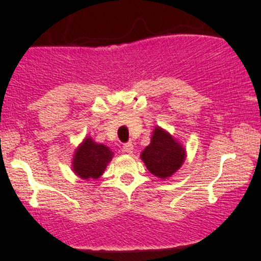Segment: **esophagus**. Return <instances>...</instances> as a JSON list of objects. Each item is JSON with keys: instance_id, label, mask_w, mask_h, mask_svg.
<instances>
[{"instance_id": "obj_1", "label": "esophagus", "mask_w": 261, "mask_h": 261, "mask_svg": "<svg viewBox=\"0 0 261 261\" xmlns=\"http://www.w3.org/2000/svg\"><path fill=\"white\" fill-rule=\"evenodd\" d=\"M134 150V145L132 143H125L123 145V149H122V151H123L124 153H132L133 152Z\"/></svg>"}]
</instances>
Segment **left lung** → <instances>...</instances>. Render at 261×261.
Returning <instances> with one entry per match:
<instances>
[{
	"mask_svg": "<svg viewBox=\"0 0 261 261\" xmlns=\"http://www.w3.org/2000/svg\"><path fill=\"white\" fill-rule=\"evenodd\" d=\"M140 157L150 173L157 178L167 179L184 163L186 151L168 132L156 127L151 143L143 150Z\"/></svg>",
	"mask_w": 261,
	"mask_h": 261,
	"instance_id": "8db88e82",
	"label": "left lung"
}]
</instances>
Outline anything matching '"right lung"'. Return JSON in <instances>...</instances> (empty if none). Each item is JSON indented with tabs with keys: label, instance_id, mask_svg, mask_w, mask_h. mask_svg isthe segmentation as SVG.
Listing matches in <instances>:
<instances>
[{
	"label": "right lung",
	"instance_id": "add662e5",
	"mask_svg": "<svg viewBox=\"0 0 261 261\" xmlns=\"http://www.w3.org/2000/svg\"><path fill=\"white\" fill-rule=\"evenodd\" d=\"M114 152L87 137L77 147L72 159V170L82 179H98L105 172L106 166L112 160Z\"/></svg>",
	"mask_w": 261,
	"mask_h": 261
}]
</instances>
